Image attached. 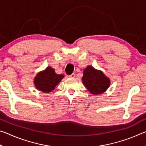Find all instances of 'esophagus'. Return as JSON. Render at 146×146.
<instances>
[{
    "label": "esophagus",
    "instance_id": "1",
    "mask_svg": "<svg viewBox=\"0 0 146 146\" xmlns=\"http://www.w3.org/2000/svg\"><path fill=\"white\" fill-rule=\"evenodd\" d=\"M69 77L70 78H75V73H72L71 75H69Z\"/></svg>",
    "mask_w": 146,
    "mask_h": 146
}]
</instances>
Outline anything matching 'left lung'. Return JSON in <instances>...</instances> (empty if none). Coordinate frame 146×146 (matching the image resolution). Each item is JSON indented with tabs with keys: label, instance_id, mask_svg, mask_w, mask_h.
<instances>
[{
	"label": "left lung",
	"instance_id": "obj_1",
	"mask_svg": "<svg viewBox=\"0 0 146 146\" xmlns=\"http://www.w3.org/2000/svg\"><path fill=\"white\" fill-rule=\"evenodd\" d=\"M82 80L88 90L94 95L105 92L110 85V79L102 71L95 70L92 66H88L85 69Z\"/></svg>",
	"mask_w": 146,
	"mask_h": 146
}]
</instances>
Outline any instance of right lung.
<instances>
[{
  "label": "right lung",
  "mask_w": 146,
  "mask_h": 146,
  "mask_svg": "<svg viewBox=\"0 0 146 146\" xmlns=\"http://www.w3.org/2000/svg\"><path fill=\"white\" fill-rule=\"evenodd\" d=\"M64 77L63 75H57L52 68L48 67L45 70L38 73L34 79L36 88L44 93L53 91L56 85Z\"/></svg>",
  "instance_id": "add662e5"
}]
</instances>
